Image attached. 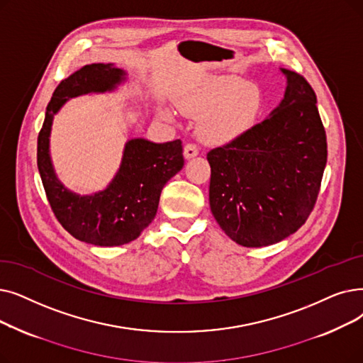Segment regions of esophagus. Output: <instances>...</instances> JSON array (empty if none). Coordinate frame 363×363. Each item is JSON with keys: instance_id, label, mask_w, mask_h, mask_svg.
I'll list each match as a JSON object with an SVG mask.
<instances>
[{"instance_id": "34e87169", "label": "esophagus", "mask_w": 363, "mask_h": 363, "mask_svg": "<svg viewBox=\"0 0 363 363\" xmlns=\"http://www.w3.org/2000/svg\"><path fill=\"white\" fill-rule=\"evenodd\" d=\"M197 154H199V148H197L196 144H186L184 147V155H185L186 160L193 159V157H196Z\"/></svg>"}]
</instances>
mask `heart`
Wrapping results in <instances>:
<instances>
[{
    "label": "heart",
    "instance_id": "heart-1",
    "mask_svg": "<svg viewBox=\"0 0 363 363\" xmlns=\"http://www.w3.org/2000/svg\"><path fill=\"white\" fill-rule=\"evenodd\" d=\"M181 109L193 117H206L203 138L212 144L231 143L254 125L259 109V91L240 80L212 78L204 87L185 98Z\"/></svg>",
    "mask_w": 363,
    "mask_h": 363
}]
</instances>
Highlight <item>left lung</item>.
<instances>
[{
    "instance_id": "8db88e82",
    "label": "left lung",
    "mask_w": 363,
    "mask_h": 363,
    "mask_svg": "<svg viewBox=\"0 0 363 363\" xmlns=\"http://www.w3.org/2000/svg\"><path fill=\"white\" fill-rule=\"evenodd\" d=\"M281 72L288 87L272 116L208 152L212 213L246 247L277 243L306 224L326 166L316 93L303 75Z\"/></svg>"
}]
</instances>
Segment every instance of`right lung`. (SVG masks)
<instances>
[{
  "label": "right lung",
  "mask_w": 363,
  "mask_h": 363,
  "mask_svg": "<svg viewBox=\"0 0 363 363\" xmlns=\"http://www.w3.org/2000/svg\"><path fill=\"white\" fill-rule=\"evenodd\" d=\"M123 80L124 72L109 64H91L75 71L56 87L38 133L37 164L50 208L72 238L94 246H120L138 239L157 213L163 186L184 166L179 139L166 144L132 139L106 190L80 197L57 181L49 155L53 114L69 98L113 90Z\"/></svg>",
  "instance_id": "right-lung-1"
}]
</instances>
